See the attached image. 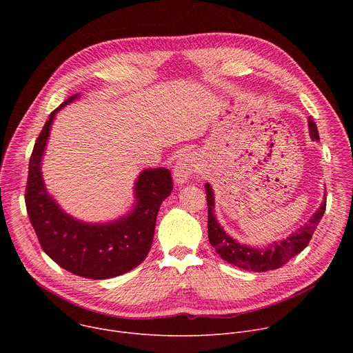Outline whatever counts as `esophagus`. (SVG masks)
Listing matches in <instances>:
<instances>
[{
  "mask_svg": "<svg viewBox=\"0 0 353 353\" xmlns=\"http://www.w3.org/2000/svg\"><path fill=\"white\" fill-rule=\"evenodd\" d=\"M196 172H198L196 157L194 154H185L177 161L173 169V177L177 184H183L188 180L190 176L195 174Z\"/></svg>",
  "mask_w": 353,
  "mask_h": 353,
  "instance_id": "1",
  "label": "esophagus"
}]
</instances>
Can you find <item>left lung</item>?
I'll return each mask as SVG.
<instances>
[{
    "label": "left lung",
    "instance_id": "obj_1",
    "mask_svg": "<svg viewBox=\"0 0 353 353\" xmlns=\"http://www.w3.org/2000/svg\"><path fill=\"white\" fill-rule=\"evenodd\" d=\"M309 131L313 141H319V130L313 119H309ZM207 191V204H208V239L211 245L216 250V253L228 263L240 267L243 270L254 271V272H265L271 270H276L282 265H285L292 257L299 254L300 251H303L317 225L320 223L324 212L327 201L324 198L321 207L316 211V214L309 219V222L297 229L293 234L289 237L274 241L265 248H254L250 245H244L233 240L226 232L221 228L218 223L215 215H214V205H215V198L214 191L211 185L205 184Z\"/></svg>",
    "mask_w": 353,
    "mask_h": 353
}]
</instances>
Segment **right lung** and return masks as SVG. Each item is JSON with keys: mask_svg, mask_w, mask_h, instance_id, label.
Segmentation results:
<instances>
[{"mask_svg": "<svg viewBox=\"0 0 353 353\" xmlns=\"http://www.w3.org/2000/svg\"><path fill=\"white\" fill-rule=\"evenodd\" d=\"M77 96L68 97L50 113L36 139L25 203L39 243L50 259L75 275L108 279L131 271L148 256L161 204L170 195L173 180L168 169H145L135 181L134 210L110 223H83L67 215L48 195L40 162L54 116Z\"/></svg>", "mask_w": 353, "mask_h": 353, "instance_id": "1", "label": "right lung"}]
</instances>
